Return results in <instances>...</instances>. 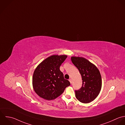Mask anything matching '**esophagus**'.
Instances as JSON below:
<instances>
[{
  "label": "esophagus",
  "mask_w": 125,
  "mask_h": 125,
  "mask_svg": "<svg viewBox=\"0 0 125 125\" xmlns=\"http://www.w3.org/2000/svg\"><path fill=\"white\" fill-rule=\"evenodd\" d=\"M69 80V81H70V83H71V84H72V82H73V81H72V80L71 79H70Z\"/></svg>",
  "instance_id": "obj_1"
}]
</instances>
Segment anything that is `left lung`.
Masks as SVG:
<instances>
[{"label": "left lung", "mask_w": 125, "mask_h": 125, "mask_svg": "<svg viewBox=\"0 0 125 125\" xmlns=\"http://www.w3.org/2000/svg\"><path fill=\"white\" fill-rule=\"evenodd\" d=\"M73 63L78 69L82 79V86L75 91V97L83 103L94 101L99 94L102 87V79L98 68L82 57H71Z\"/></svg>", "instance_id": "1"}]
</instances>
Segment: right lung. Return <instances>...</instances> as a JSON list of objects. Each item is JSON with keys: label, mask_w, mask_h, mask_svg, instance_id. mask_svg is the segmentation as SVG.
Here are the masks:
<instances>
[{"label": "right lung", "mask_w": 125, "mask_h": 125, "mask_svg": "<svg viewBox=\"0 0 125 125\" xmlns=\"http://www.w3.org/2000/svg\"><path fill=\"white\" fill-rule=\"evenodd\" d=\"M66 55H52L41 62L35 69L32 76V86L40 97L53 100L60 96L70 82L64 78L60 66L65 60Z\"/></svg>", "instance_id": "right-lung-1"}]
</instances>
